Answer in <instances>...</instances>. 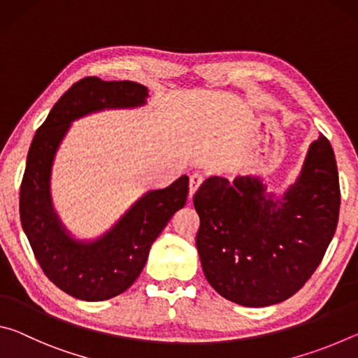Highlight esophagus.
Wrapping results in <instances>:
<instances>
[{
	"mask_svg": "<svg viewBox=\"0 0 358 358\" xmlns=\"http://www.w3.org/2000/svg\"><path fill=\"white\" fill-rule=\"evenodd\" d=\"M189 181H191V185H189V197H192V196H194V192L197 191V187L202 185L203 177H202L201 173H192V175H191V178H189Z\"/></svg>",
	"mask_w": 358,
	"mask_h": 358,
	"instance_id": "1",
	"label": "esophagus"
}]
</instances>
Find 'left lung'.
<instances>
[{
  "instance_id": "left-lung-1",
  "label": "left lung",
  "mask_w": 358,
  "mask_h": 358,
  "mask_svg": "<svg viewBox=\"0 0 358 358\" xmlns=\"http://www.w3.org/2000/svg\"><path fill=\"white\" fill-rule=\"evenodd\" d=\"M341 192L329 138L308 150L299 178L280 197L259 177H210L194 194L196 245L217 294L250 308L270 306L305 286L335 235Z\"/></svg>"
}]
</instances>
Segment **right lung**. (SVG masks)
<instances>
[{
	"mask_svg": "<svg viewBox=\"0 0 358 358\" xmlns=\"http://www.w3.org/2000/svg\"><path fill=\"white\" fill-rule=\"evenodd\" d=\"M147 98L148 90L141 83L85 77L53 106L29 147L20 185L22 227L45 276L76 299L108 300L131 287L143 270L153 241L186 203L189 178L183 175L164 189L148 191L93 241L72 238L53 211L52 162L72 121L104 108L143 106Z\"/></svg>",
	"mask_w": 358,
	"mask_h": 358,
	"instance_id": "obj_1",
	"label": "right lung"
}]
</instances>
